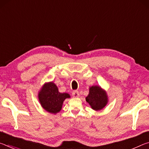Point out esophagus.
<instances>
[{"mask_svg": "<svg viewBox=\"0 0 149 149\" xmlns=\"http://www.w3.org/2000/svg\"><path fill=\"white\" fill-rule=\"evenodd\" d=\"M72 96L75 98H77V97H79V92L77 91H74L72 93Z\"/></svg>", "mask_w": 149, "mask_h": 149, "instance_id": "obj_1", "label": "esophagus"}]
</instances>
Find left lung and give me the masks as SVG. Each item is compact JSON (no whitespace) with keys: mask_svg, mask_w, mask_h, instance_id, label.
<instances>
[{"mask_svg":"<svg viewBox=\"0 0 149 149\" xmlns=\"http://www.w3.org/2000/svg\"><path fill=\"white\" fill-rule=\"evenodd\" d=\"M86 101L93 110H101L108 102L107 95L100 87L92 86L89 89V94L86 97Z\"/></svg>","mask_w":149,"mask_h":149,"instance_id":"obj_1","label":"left lung"}]
</instances>
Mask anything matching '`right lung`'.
Instances as JSON below:
<instances>
[{"instance_id": "1", "label": "right lung", "mask_w": 149, "mask_h": 149, "mask_svg": "<svg viewBox=\"0 0 149 149\" xmlns=\"http://www.w3.org/2000/svg\"><path fill=\"white\" fill-rule=\"evenodd\" d=\"M68 93H61L54 83L45 84L39 93V99L42 107L47 112L56 114L60 111L64 100L70 98Z\"/></svg>"}]
</instances>
